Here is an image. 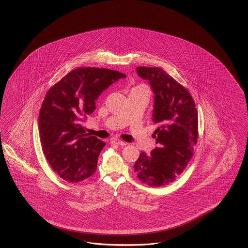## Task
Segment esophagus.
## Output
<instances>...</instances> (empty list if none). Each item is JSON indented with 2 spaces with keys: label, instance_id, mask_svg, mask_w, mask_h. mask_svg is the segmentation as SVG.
<instances>
[{
  "label": "esophagus",
  "instance_id": "obj_1",
  "mask_svg": "<svg viewBox=\"0 0 248 248\" xmlns=\"http://www.w3.org/2000/svg\"><path fill=\"white\" fill-rule=\"evenodd\" d=\"M111 143H112V144H115V145H121V146H124V145L126 144L124 142L121 141L119 139H113V140L111 141Z\"/></svg>",
  "mask_w": 248,
  "mask_h": 248
}]
</instances>
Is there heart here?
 <instances>
[{
  "mask_svg": "<svg viewBox=\"0 0 248 248\" xmlns=\"http://www.w3.org/2000/svg\"><path fill=\"white\" fill-rule=\"evenodd\" d=\"M137 87H143V86H137Z\"/></svg>",
  "mask_w": 248,
  "mask_h": 248,
  "instance_id": "b5f03b06",
  "label": "heart"
}]
</instances>
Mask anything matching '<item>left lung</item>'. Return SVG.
Wrapping results in <instances>:
<instances>
[{"mask_svg": "<svg viewBox=\"0 0 248 248\" xmlns=\"http://www.w3.org/2000/svg\"><path fill=\"white\" fill-rule=\"evenodd\" d=\"M137 75L148 80L155 93L153 138L157 147L136 160L137 178L152 187L164 186L183 173L194 155L198 138V113L186 88L159 67L139 66Z\"/></svg>", "mask_w": 248, "mask_h": 248, "instance_id": "obj_1", "label": "left lung"}]
</instances>
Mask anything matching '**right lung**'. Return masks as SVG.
I'll use <instances>...</instances> for the list:
<instances>
[{"mask_svg": "<svg viewBox=\"0 0 248 248\" xmlns=\"http://www.w3.org/2000/svg\"><path fill=\"white\" fill-rule=\"evenodd\" d=\"M124 77L105 68H77L47 92L39 113L41 145L49 165L63 180L78 183L95 173L105 143L85 134L83 122L94 111L102 92Z\"/></svg>", "mask_w": 248, "mask_h": 248, "instance_id": "obj_1", "label": "right lung"}]
</instances>
